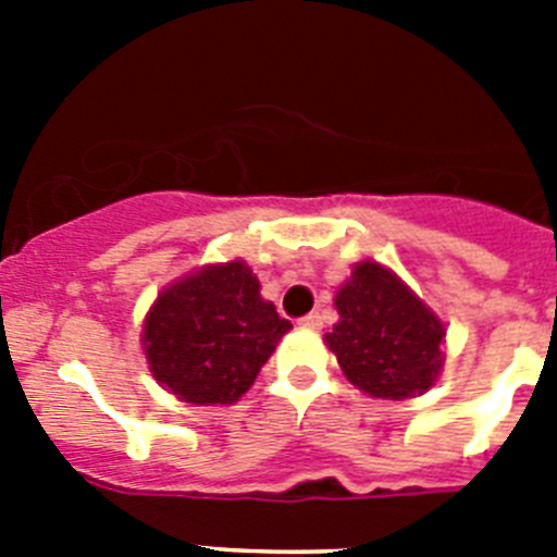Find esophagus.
I'll return each instance as SVG.
<instances>
[{
  "label": "esophagus",
  "mask_w": 557,
  "mask_h": 557,
  "mask_svg": "<svg viewBox=\"0 0 557 557\" xmlns=\"http://www.w3.org/2000/svg\"><path fill=\"white\" fill-rule=\"evenodd\" d=\"M321 312H309V314H304L301 318V326L304 329H321Z\"/></svg>",
  "instance_id": "obj_1"
}]
</instances>
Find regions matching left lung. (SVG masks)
Listing matches in <instances>:
<instances>
[{
	"instance_id": "obj_1",
	"label": "left lung",
	"mask_w": 557,
	"mask_h": 557,
	"mask_svg": "<svg viewBox=\"0 0 557 557\" xmlns=\"http://www.w3.org/2000/svg\"><path fill=\"white\" fill-rule=\"evenodd\" d=\"M339 323L326 343L348 382L376 398H410L435 385L444 323L376 262L354 268L334 298Z\"/></svg>"
}]
</instances>
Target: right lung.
Listing matches in <instances>:
<instances>
[{
	"label": "right lung",
	"instance_id": "right-lung-1",
	"mask_svg": "<svg viewBox=\"0 0 557 557\" xmlns=\"http://www.w3.org/2000/svg\"><path fill=\"white\" fill-rule=\"evenodd\" d=\"M245 262L214 264L166 287L147 314L152 376L189 405H234L289 332Z\"/></svg>",
	"mask_w": 557,
	"mask_h": 557
}]
</instances>
